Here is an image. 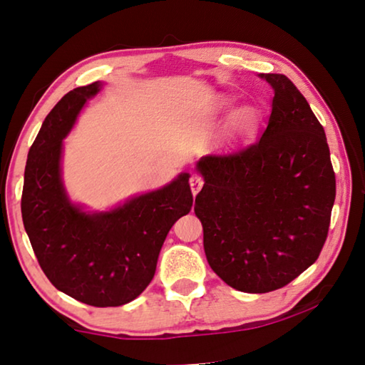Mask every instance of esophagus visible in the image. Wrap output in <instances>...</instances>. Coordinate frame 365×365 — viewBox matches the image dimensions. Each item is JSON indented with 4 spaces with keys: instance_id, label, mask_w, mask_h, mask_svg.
Wrapping results in <instances>:
<instances>
[{
    "instance_id": "esophagus-1",
    "label": "esophagus",
    "mask_w": 365,
    "mask_h": 365,
    "mask_svg": "<svg viewBox=\"0 0 365 365\" xmlns=\"http://www.w3.org/2000/svg\"><path fill=\"white\" fill-rule=\"evenodd\" d=\"M201 187H203V178L197 175V173H193V175L190 177V188H192V193L197 195Z\"/></svg>"
}]
</instances>
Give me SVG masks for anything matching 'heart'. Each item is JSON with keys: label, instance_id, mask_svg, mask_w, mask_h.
<instances>
[{"label": "heart", "instance_id": "obj_1", "mask_svg": "<svg viewBox=\"0 0 365 365\" xmlns=\"http://www.w3.org/2000/svg\"><path fill=\"white\" fill-rule=\"evenodd\" d=\"M230 100L227 98H220V100H216L215 106L216 110L220 111H225L230 108ZM257 121H259V116H257V111L254 110V108H242V110L236 111L232 114L230 124H227V135H230L231 139H244L247 138L249 134L254 133L255 126H257Z\"/></svg>", "mask_w": 365, "mask_h": 365}]
</instances>
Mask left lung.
<instances>
[{
	"mask_svg": "<svg viewBox=\"0 0 365 365\" xmlns=\"http://www.w3.org/2000/svg\"><path fill=\"white\" fill-rule=\"evenodd\" d=\"M267 128L255 143L201 157L195 198L210 267L239 292L285 287L314 264L328 237L336 198L324 129L300 90L282 73Z\"/></svg>",
	"mask_w": 365,
	"mask_h": 365,
	"instance_id": "8db88e82",
	"label": "left lung"
}]
</instances>
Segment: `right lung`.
<instances>
[{
  "label": "right lung",
  "mask_w": 365,
  "mask_h": 365,
  "mask_svg": "<svg viewBox=\"0 0 365 365\" xmlns=\"http://www.w3.org/2000/svg\"><path fill=\"white\" fill-rule=\"evenodd\" d=\"M100 81L68 91L43 119L27 154L24 230L51 284L91 307H121L145 290L155 274L165 237L190 213L188 173L155 192L128 200L105 213H86L70 203L61 177L62 139Z\"/></svg>",
  "instance_id": "add662e5"
}]
</instances>
